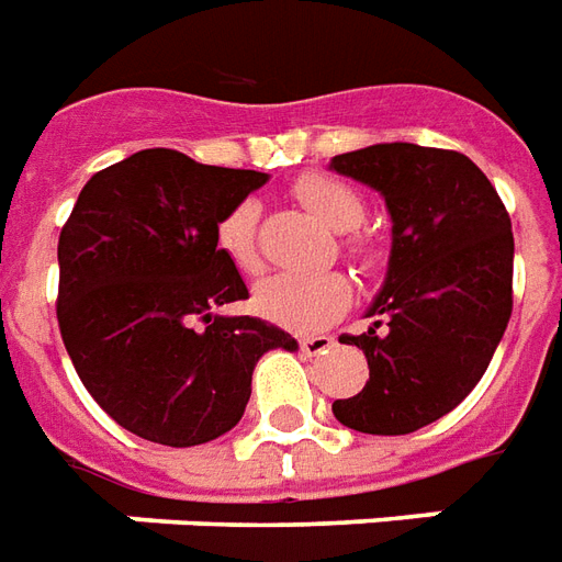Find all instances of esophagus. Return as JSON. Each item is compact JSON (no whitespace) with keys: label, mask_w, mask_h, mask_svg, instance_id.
<instances>
[{"label":"esophagus","mask_w":562,"mask_h":562,"mask_svg":"<svg viewBox=\"0 0 562 562\" xmlns=\"http://www.w3.org/2000/svg\"><path fill=\"white\" fill-rule=\"evenodd\" d=\"M334 345H336L334 336H306V339H301V351L306 357H318V355H327Z\"/></svg>","instance_id":"34e87169"}]
</instances>
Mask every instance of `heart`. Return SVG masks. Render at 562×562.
Masks as SVG:
<instances>
[{
    "label": "heart",
    "instance_id": "b5f03b06",
    "mask_svg": "<svg viewBox=\"0 0 562 562\" xmlns=\"http://www.w3.org/2000/svg\"><path fill=\"white\" fill-rule=\"evenodd\" d=\"M294 196L318 223L334 232H355L363 223V199L342 181L327 176H303L294 184ZM259 205L244 199L228 207L217 223V247L240 273H256L261 268L256 247ZM252 303L259 315L294 334H315L348 310L351 282L339 270L322 273H270L256 285Z\"/></svg>",
    "mask_w": 562,
    "mask_h": 562
}]
</instances>
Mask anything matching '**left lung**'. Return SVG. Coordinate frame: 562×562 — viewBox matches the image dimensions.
<instances>
[{
    "label": "left lung",
    "mask_w": 562,
    "mask_h": 562,
    "mask_svg": "<svg viewBox=\"0 0 562 562\" xmlns=\"http://www.w3.org/2000/svg\"><path fill=\"white\" fill-rule=\"evenodd\" d=\"M330 169L384 199L390 259L357 345L369 381L334 417L363 435H408L450 414L492 363L513 315V223L471 157L414 143L336 154ZM385 330L378 331L380 322Z\"/></svg>",
    "instance_id": "1"
}]
</instances>
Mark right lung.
Here are the masks:
<instances>
[{
    "label": "right lung",
    "mask_w": 562,
    "mask_h": 562,
    "mask_svg": "<svg viewBox=\"0 0 562 562\" xmlns=\"http://www.w3.org/2000/svg\"><path fill=\"white\" fill-rule=\"evenodd\" d=\"M268 184L172 148H145L89 178L59 235V327L77 375L119 426L196 447L238 426L252 369L292 334L252 315L217 223Z\"/></svg>",
    "instance_id": "obj_1"
}]
</instances>
